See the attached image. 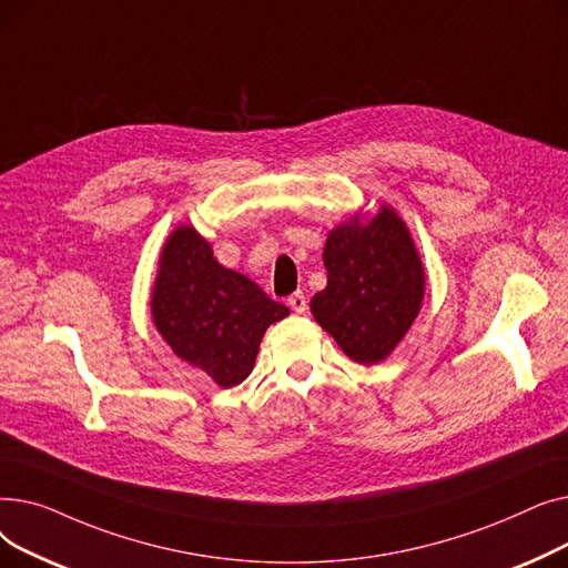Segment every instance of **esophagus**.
<instances>
[{"label":"esophagus","instance_id":"34e87169","mask_svg":"<svg viewBox=\"0 0 568 568\" xmlns=\"http://www.w3.org/2000/svg\"><path fill=\"white\" fill-rule=\"evenodd\" d=\"M287 304L294 313H306V308H308V300H306L304 292H294L287 300Z\"/></svg>","mask_w":568,"mask_h":568}]
</instances>
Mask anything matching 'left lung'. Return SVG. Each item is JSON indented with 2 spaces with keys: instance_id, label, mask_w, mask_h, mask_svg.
<instances>
[{
  "instance_id": "left-lung-1",
  "label": "left lung",
  "mask_w": 568,
  "mask_h": 568,
  "mask_svg": "<svg viewBox=\"0 0 568 568\" xmlns=\"http://www.w3.org/2000/svg\"><path fill=\"white\" fill-rule=\"evenodd\" d=\"M326 287L311 313L352 362H384L419 315L426 274L405 221L389 204L366 223L334 227L324 244Z\"/></svg>"
}]
</instances>
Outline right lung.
Returning <instances> with one entry per match:
<instances>
[{
    "instance_id": "obj_1",
    "label": "right lung",
    "mask_w": 568,
    "mask_h": 568,
    "mask_svg": "<svg viewBox=\"0 0 568 568\" xmlns=\"http://www.w3.org/2000/svg\"><path fill=\"white\" fill-rule=\"evenodd\" d=\"M285 315L287 306L219 264L195 227L179 225L168 236L152 292L154 324L179 359L223 389L251 375L266 326Z\"/></svg>"
}]
</instances>
